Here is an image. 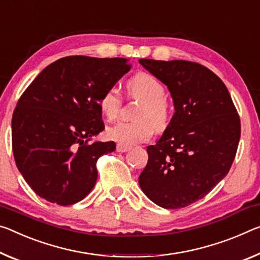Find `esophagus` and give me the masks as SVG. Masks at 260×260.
<instances>
[{"instance_id":"esophagus-1","label":"esophagus","mask_w":260,"mask_h":260,"mask_svg":"<svg viewBox=\"0 0 260 260\" xmlns=\"http://www.w3.org/2000/svg\"><path fill=\"white\" fill-rule=\"evenodd\" d=\"M129 150V147H126V146H123V145H120V143H118L117 145V151L118 152H126V151H128Z\"/></svg>"}]
</instances>
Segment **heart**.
Wrapping results in <instances>:
<instances>
[{"instance_id": "b5f03b06", "label": "heart", "mask_w": 260, "mask_h": 260, "mask_svg": "<svg viewBox=\"0 0 260 260\" xmlns=\"http://www.w3.org/2000/svg\"><path fill=\"white\" fill-rule=\"evenodd\" d=\"M127 91L133 98L142 101L137 118L139 121H119L106 131L110 140L131 147L145 142L156 131H164L170 120V109L164 100L163 84L148 73H139L127 82ZM122 100L117 88H110L102 94L100 108L109 120H113L120 112Z\"/></svg>"}]
</instances>
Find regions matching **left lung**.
<instances>
[{
	"label": "left lung",
	"instance_id": "1",
	"mask_svg": "<svg viewBox=\"0 0 260 260\" xmlns=\"http://www.w3.org/2000/svg\"><path fill=\"white\" fill-rule=\"evenodd\" d=\"M139 62L168 86L175 108L162 137L147 147L140 187L159 207H186L229 172L241 138L240 117L223 82L204 66L185 60Z\"/></svg>",
	"mask_w": 260,
	"mask_h": 260
}]
</instances>
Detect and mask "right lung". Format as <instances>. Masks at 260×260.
<instances>
[{
    "label": "right lung",
    "mask_w": 260,
    "mask_h": 260,
    "mask_svg": "<svg viewBox=\"0 0 260 260\" xmlns=\"http://www.w3.org/2000/svg\"><path fill=\"white\" fill-rule=\"evenodd\" d=\"M122 57L66 56L47 66L12 115V150L25 182L43 199L76 204L97 180L96 162L115 143L93 141L105 128L102 94L128 73Z\"/></svg>",
    "instance_id": "1"
}]
</instances>
